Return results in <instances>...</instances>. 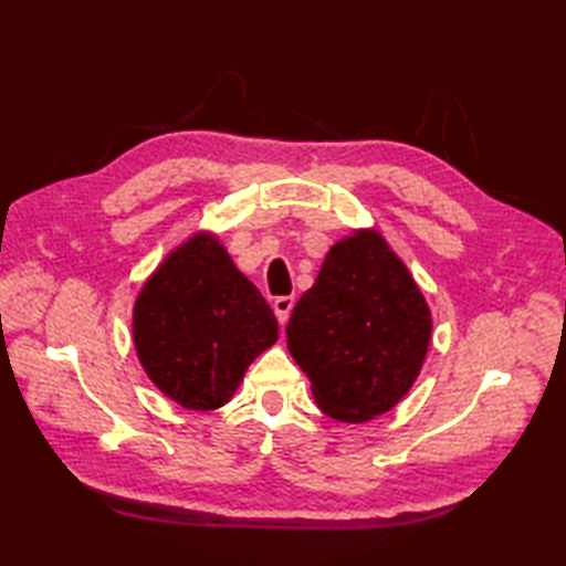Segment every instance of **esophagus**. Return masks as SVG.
Instances as JSON below:
<instances>
[{"label": "esophagus", "instance_id": "esophagus-1", "mask_svg": "<svg viewBox=\"0 0 566 566\" xmlns=\"http://www.w3.org/2000/svg\"><path fill=\"white\" fill-rule=\"evenodd\" d=\"M272 308H274L276 321H280L282 326H284V323L290 321V314H292V308H294V296H276Z\"/></svg>", "mask_w": 566, "mask_h": 566}]
</instances>
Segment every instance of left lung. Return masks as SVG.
Here are the masks:
<instances>
[{"mask_svg": "<svg viewBox=\"0 0 566 566\" xmlns=\"http://www.w3.org/2000/svg\"><path fill=\"white\" fill-rule=\"evenodd\" d=\"M430 335V306L403 260L377 228H355L296 302L286 347L323 413L367 423L413 387Z\"/></svg>", "mask_w": 566, "mask_h": 566, "instance_id": "obj_1", "label": "left lung"}]
</instances>
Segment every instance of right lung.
<instances>
[{
    "label": "right lung",
    "mask_w": 566,
    "mask_h": 566,
    "mask_svg": "<svg viewBox=\"0 0 566 566\" xmlns=\"http://www.w3.org/2000/svg\"><path fill=\"white\" fill-rule=\"evenodd\" d=\"M130 328L148 379L189 411L231 401L252 359L280 338L270 304L211 231L167 252L140 286Z\"/></svg>",
    "instance_id": "add662e5"
}]
</instances>
